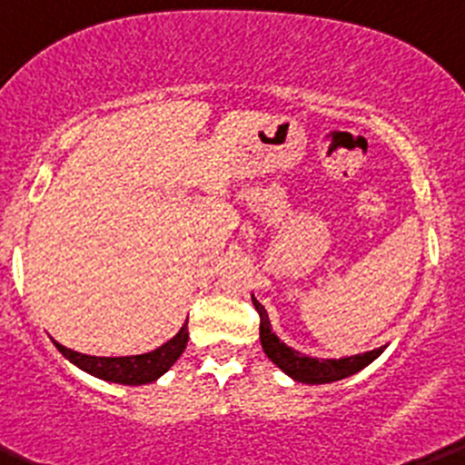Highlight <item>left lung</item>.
Returning a JSON list of instances; mask_svg holds the SVG:
<instances>
[{"instance_id": "obj_1", "label": "left lung", "mask_w": 465, "mask_h": 465, "mask_svg": "<svg viewBox=\"0 0 465 465\" xmlns=\"http://www.w3.org/2000/svg\"><path fill=\"white\" fill-rule=\"evenodd\" d=\"M252 304H255L257 313H260V340L262 347H264L266 356L280 367L282 371H286L291 378L300 382H311V385H320V382H333L340 381V378H347L356 371H361L362 367L370 365L371 361H376L378 356L382 353V349H374V351L367 353H358V356H349V358H340V361H318V358H309L302 356L295 349L286 347L284 342H280V338L271 331V322H268V313L266 309L255 300L252 295Z\"/></svg>"}]
</instances>
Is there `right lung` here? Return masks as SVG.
Returning a JSON list of instances; mask_svg holds the SVG:
<instances>
[{
    "mask_svg": "<svg viewBox=\"0 0 465 465\" xmlns=\"http://www.w3.org/2000/svg\"><path fill=\"white\" fill-rule=\"evenodd\" d=\"M185 344H188V322L181 327V331L170 342H165L156 351L141 353V356L98 358L87 356V353H78L74 349H66L60 342H55V347L62 356L69 358L80 370L103 378V381L121 382V385H145V382L156 381V378L165 374L179 361L181 353L185 351Z\"/></svg>",
    "mask_w": 465,
    "mask_h": 465,
    "instance_id": "1",
    "label": "right lung"
}]
</instances>
